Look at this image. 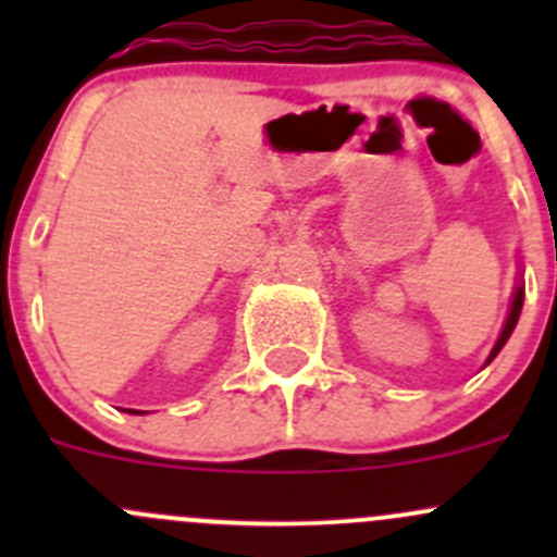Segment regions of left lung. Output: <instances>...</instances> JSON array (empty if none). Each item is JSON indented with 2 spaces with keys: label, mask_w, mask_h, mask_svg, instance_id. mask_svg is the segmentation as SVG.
Wrapping results in <instances>:
<instances>
[{
  "label": "left lung",
  "mask_w": 557,
  "mask_h": 557,
  "mask_svg": "<svg viewBox=\"0 0 557 557\" xmlns=\"http://www.w3.org/2000/svg\"><path fill=\"white\" fill-rule=\"evenodd\" d=\"M522 296H525V288H522V285H518V290H515V296H512V307H509L507 323H504V329H502V336H498V342H496V345H493L491 356H487V363H491L493 358H496L498 352H502V347L507 345V339H509V336H512L515 325H518L520 310H522Z\"/></svg>",
  "instance_id": "1"
}]
</instances>
